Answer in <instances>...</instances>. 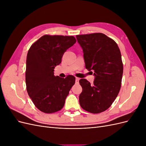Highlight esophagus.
Here are the masks:
<instances>
[{
	"mask_svg": "<svg viewBox=\"0 0 146 146\" xmlns=\"http://www.w3.org/2000/svg\"><path fill=\"white\" fill-rule=\"evenodd\" d=\"M79 80H80V79H79V78H77V77H76V83L77 84V83H78V82H79Z\"/></svg>",
	"mask_w": 146,
	"mask_h": 146,
	"instance_id": "esophagus-1",
	"label": "esophagus"
}]
</instances>
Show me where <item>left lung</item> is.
<instances>
[{"mask_svg":"<svg viewBox=\"0 0 146 146\" xmlns=\"http://www.w3.org/2000/svg\"><path fill=\"white\" fill-rule=\"evenodd\" d=\"M76 38L83 49L86 69L92 70L95 77L91 85L85 78L79 80L82 87L79 103L88 112L100 113L111 105L120 91L123 74L121 52L116 42L104 33Z\"/></svg>","mask_w":146,"mask_h":146,"instance_id":"1","label":"left lung"}]
</instances>
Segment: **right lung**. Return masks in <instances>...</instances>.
<instances>
[{
  "label": "right lung",
  "mask_w": 146,
  "mask_h": 146,
  "mask_svg": "<svg viewBox=\"0 0 146 146\" xmlns=\"http://www.w3.org/2000/svg\"><path fill=\"white\" fill-rule=\"evenodd\" d=\"M76 42L72 36L46 35L29 48L26 60L25 83L28 94L38 110L53 113L63 108L76 78L54 76L64 53Z\"/></svg>",
  "instance_id": "right-lung-1"
}]
</instances>
